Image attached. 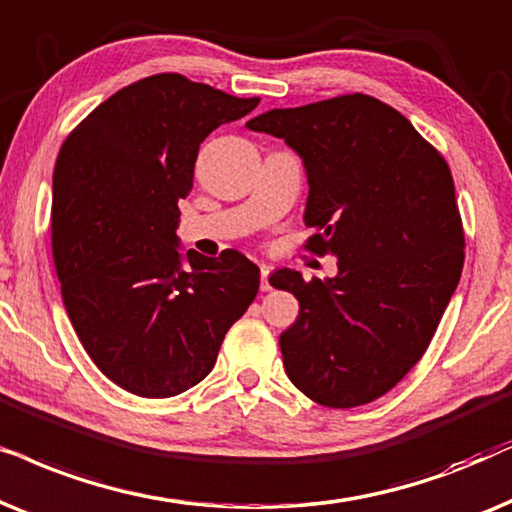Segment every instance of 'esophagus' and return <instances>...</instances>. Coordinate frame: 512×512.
<instances>
[{"instance_id":"34e87169","label":"esophagus","mask_w":512,"mask_h":512,"mask_svg":"<svg viewBox=\"0 0 512 512\" xmlns=\"http://www.w3.org/2000/svg\"><path fill=\"white\" fill-rule=\"evenodd\" d=\"M269 267H262V271H260V288H262V292H269V290H274V285H271V281H269Z\"/></svg>"}]
</instances>
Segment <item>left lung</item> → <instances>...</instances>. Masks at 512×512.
Masks as SVG:
<instances>
[{
  "label": "left lung",
  "instance_id": "left-lung-1",
  "mask_svg": "<svg viewBox=\"0 0 512 512\" xmlns=\"http://www.w3.org/2000/svg\"><path fill=\"white\" fill-rule=\"evenodd\" d=\"M304 159L316 229L304 248L335 255L332 281L269 278L297 297L281 335L285 372L306 398L349 410L391 391L424 356L463 269V222L438 149L398 109L346 93L250 119Z\"/></svg>",
  "mask_w": 512,
  "mask_h": 512
}]
</instances>
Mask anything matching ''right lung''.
<instances>
[{
    "label": "right lung",
    "mask_w": 512,
    "mask_h": 512,
    "mask_svg": "<svg viewBox=\"0 0 512 512\" xmlns=\"http://www.w3.org/2000/svg\"><path fill=\"white\" fill-rule=\"evenodd\" d=\"M260 98L152 74L100 102L53 170L51 250L63 304L98 370L140 398H170L213 370L260 290L241 252H177V201L201 142Z\"/></svg>",
    "instance_id": "1"
}]
</instances>
